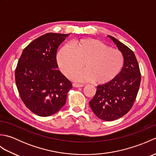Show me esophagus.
<instances>
[{
	"label": "esophagus",
	"instance_id": "obj_1",
	"mask_svg": "<svg viewBox=\"0 0 156 156\" xmlns=\"http://www.w3.org/2000/svg\"><path fill=\"white\" fill-rule=\"evenodd\" d=\"M84 84H78V83H73V87H76V88H80V87H84Z\"/></svg>",
	"mask_w": 156,
	"mask_h": 156
}]
</instances>
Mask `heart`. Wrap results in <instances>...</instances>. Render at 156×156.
<instances>
[{"mask_svg":"<svg viewBox=\"0 0 156 156\" xmlns=\"http://www.w3.org/2000/svg\"><path fill=\"white\" fill-rule=\"evenodd\" d=\"M70 45L71 47L66 45L59 49L56 60L66 76H69L80 69L83 62L85 69L71 75V78L76 81L106 84L113 80L122 68V52L98 39H77L72 41Z\"/></svg>","mask_w":156,"mask_h":156,"instance_id":"b5f03b06","label":"heart"}]
</instances>
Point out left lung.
<instances>
[{
  "label": "left lung",
  "instance_id": "left-lung-1",
  "mask_svg": "<svg viewBox=\"0 0 156 156\" xmlns=\"http://www.w3.org/2000/svg\"><path fill=\"white\" fill-rule=\"evenodd\" d=\"M108 37L122 52L123 66L113 80L98 86L89 104L97 117L111 121L122 117L133 107L140 88L141 73L133 51L112 36Z\"/></svg>",
  "mask_w": 156,
  "mask_h": 156
}]
</instances>
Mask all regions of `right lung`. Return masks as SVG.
Returning a JSON list of instances; mask_svg holds the SVG:
<instances>
[{
    "label": "right lung",
    "mask_w": 156,
    "mask_h": 156,
    "mask_svg": "<svg viewBox=\"0 0 156 156\" xmlns=\"http://www.w3.org/2000/svg\"><path fill=\"white\" fill-rule=\"evenodd\" d=\"M69 34L48 33L31 41L22 52L15 69L21 100L35 115L48 117L66 103L72 82L57 68V49Z\"/></svg>",
    "instance_id": "add662e5"
}]
</instances>
